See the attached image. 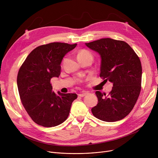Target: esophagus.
I'll return each mask as SVG.
<instances>
[{"label": "esophagus", "instance_id": "1", "mask_svg": "<svg viewBox=\"0 0 158 158\" xmlns=\"http://www.w3.org/2000/svg\"><path fill=\"white\" fill-rule=\"evenodd\" d=\"M88 93L87 92H85V91H82V92H81V93H80L78 95L79 96V97H84V96H85V95H86L87 94H88Z\"/></svg>", "mask_w": 158, "mask_h": 158}]
</instances>
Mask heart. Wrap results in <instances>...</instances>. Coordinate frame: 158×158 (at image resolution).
<instances>
[{
  "instance_id": "heart-1",
  "label": "heart",
  "mask_w": 158,
  "mask_h": 158,
  "mask_svg": "<svg viewBox=\"0 0 158 158\" xmlns=\"http://www.w3.org/2000/svg\"><path fill=\"white\" fill-rule=\"evenodd\" d=\"M92 57V55L89 51H86V50H82L78 52L77 58L79 57Z\"/></svg>"
}]
</instances>
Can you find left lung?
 <instances>
[{
    "label": "left lung",
    "instance_id": "left-lung-1",
    "mask_svg": "<svg viewBox=\"0 0 158 158\" xmlns=\"http://www.w3.org/2000/svg\"><path fill=\"white\" fill-rule=\"evenodd\" d=\"M101 57L100 77L113 84L108 95L97 91L94 117L105 122L125 118L133 109L141 91L142 68L139 57L121 40L102 38L85 44Z\"/></svg>",
    "mask_w": 158,
    "mask_h": 158
}]
</instances>
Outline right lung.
<instances>
[{
    "instance_id": "1",
    "label": "right lung",
    "mask_w": 158,
    "mask_h": 158,
    "mask_svg": "<svg viewBox=\"0 0 158 158\" xmlns=\"http://www.w3.org/2000/svg\"><path fill=\"white\" fill-rule=\"evenodd\" d=\"M77 44L54 42L35 48L19 69L17 86L21 102L31 119L41 126L60 125L68 118L76 94H56L51 79L60 76L61 63Z\"/></svg>"
}]
</instances>
